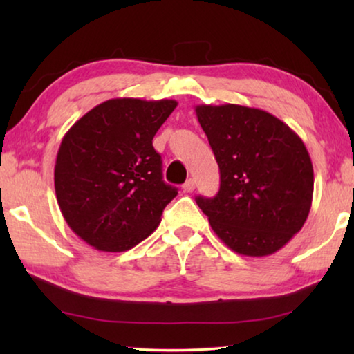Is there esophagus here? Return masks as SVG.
Returning <instances> with one entry per match:
<instances>
[{"label":"esophagus","mask_w":354,"mask_h":354,"mask_svg":"<svg viewBox=\"0 0 354 354\" xmlns=\"http://www.w3.org/2000/svg\"><path fill=\"white\" fill-rule=\"evenodd\" d=\"M195 189V181H194V179H187V181H185L184 183V185H183V190L184 192H192V190H194Z\"/></svg>","instance_id":"34e87169"}]
</instances>
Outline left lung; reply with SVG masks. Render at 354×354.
<instances>
[{
  "label": "left lung",
  "instance_id": "8db88e82",
  "mask_svg": "<svg viewBox=\"0 0 354 354\" xmlns=\"http://www.w3.org/2000/svg\"><path fill=\"white\" fill-rule=\"evenodd\" d=\"M195 112L220 169L218 194L196 196V205L232 251L273 254L301 230L313 205L306 147L284 122L256 107L200 104Z\"/></svg>",
  "mask_w": 354,
  "mask_h": 354
}]
</instances>
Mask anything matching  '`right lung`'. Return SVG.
Masks as SVG:
<instances>
[{
    "label": "right lung",
    "mask_w": 354,
    "mask_h": 354,
    "mask_svg": "<svg viewBox=\"0 0 354 354\" xmlns=\"http://www.w3.org/2000/svg\"><path fill=\"white\" fill-rule=\"evenodd\" d=\"M176 106L175 100H107L64 136L55 165L57 205L91 247L127 251L159 226L178 189L164 183L153 137Z\"/></svg>",
    "instance_id": "1"
}]
</instances>
